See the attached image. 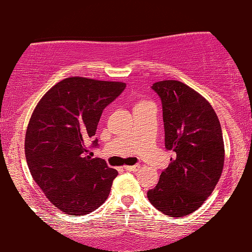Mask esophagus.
<instances>
[{"label":"esophagus","instance_id":"obj_1","mask_svg":"<svg viewBox=\"0 0 252 252\" xmlns=\"http://www.w3.org/2000/svg\"><path fill=\"white\" fill-rule=\"evenodd\" d=\"M138 168H140V166L138 164H136V166H126L124 167V169L126 170H129V172H136Z\"/></svg>","mask_w":252,"mask_h":252}]
</instances>
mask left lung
<instances>
[{
  "label": "left lung",
  "instance_id": "1",
  "mask_svg": "<svg viewBox=\"0 0 252 252\" xmlns=\"http://www.w3.org/2000/svg\"><path fill=\"white\" fill-rule=\"evenodd\" d=\"M152 89L162 103L164 146L175 158L147 196L164 215L184 217L204 204L220 179L225 158L221 126L211 104L186 84L161 80Z\"/></svg>",
  "mask_w": 252,
  "mask_h": 252
}]
</instances>
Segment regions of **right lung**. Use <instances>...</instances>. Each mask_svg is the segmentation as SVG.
Listing matches in <instances>:
<instances>
[{
    "label": "right lung",
    "instance_id": "obj_1",
    "mask_svg": "<svg viewBox=\"0 0 252 252\" xmlns=\"http://www.w3.org/2000/svg\"><path fill=\"white\" fill-rule=\"evenodd\" d=\"M124 89L121 82L66 78L43 94L32 114L25 138L28 168L48 200L66 215H89L108 199L118 172L92 158L88 144L103 110Z\"/></svg>",
    "mask_w": 252,
    "mask_h": 252
}]
</instances>
